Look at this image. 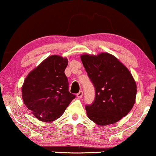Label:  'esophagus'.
<instances>
[{
	"instance_id": "34e87169",
	"label": "esophagus",
	"mask_w": 156,
	"mask_h": 156,
	"mask_svg": "<svg viewBox=\"0 0 156 156\" xmlns=\"http://www.w3.org/2000/svg\"><path fill=\"white\" fill-rule=\"evenodd\" d=\"M83 96V92L82 91H80L79 93H77V97L78 98H82Z\"/></svg>"
}]
</instances>
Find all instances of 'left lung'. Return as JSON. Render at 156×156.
<instances>
[{"instance_id": "8db88e82", "label": "left lung", "mask_w": 156, "mask_h": 156, "mask_svg": "<svg viewBox=\"0 0 156 156\" xmlns=\"http://www.w3.org/2000/svg\"><path fill=\"white\" fill-rule=\"evenodd\" d=\"M81 60L95 88L93 103L86 106L90 120L99 126L114 124L131 111L137 84L124 64L108 53L81 55Z\"/></svg>"}]
</instances>
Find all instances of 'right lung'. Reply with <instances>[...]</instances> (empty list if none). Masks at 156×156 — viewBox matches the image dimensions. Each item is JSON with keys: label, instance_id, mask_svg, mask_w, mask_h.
Returning a JSON list of instances; mask_svg holds the SVG:
<instances>
[{"label": "right lung", "instance_id": "right-lung-1", "mask_svg": "<svg viewBox=\"0 0 156 156\" xmlns=\"http://www.w3.org/2000/svg\"><path fill=\"white\" fill-rule=\"evenodd\" d=\"M67 65V58L50 55L25 78L22 87L23 101L38 120H56L75 98L68 90V79L64 73Z\"/></svg>", "mask_w": 156, "mask_h": 156}]
</instances>
